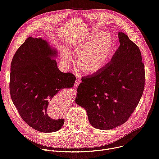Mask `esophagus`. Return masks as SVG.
Returning a JSON list of instances; mask_svg holds the SVG:
<instances>
[{
    "label": "esophagus",
    "mask_w": 159,
    "mask_h": 159,
    "mask_svg": "<svg viewBox=\"0 0 159 159\" xmlns=\"http://www.w3.org/2000/svg\"><path fill=\"white\" fill-rule=\"evenodd\" d=\"M80 82H81V80L80 79H77L75 83V87H77L79 86V85L80 84Z\"/></svg>",
    "instance_id": "esophagus-1"
}]
</instances>
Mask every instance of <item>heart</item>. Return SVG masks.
Masks as SVG:
<instances>
[{"label":"heart","mask_w":159,"mask_h":159,"mask_svg":"<svg viewBox=\"0 0 159 159\" xmlns=\"http://www.w3.org/2000/svg\"><path fill=\"white\" fill-rule=\"evenodd\" d=\"M76 54L75 62L85 74L94 75L103 70L110 63L115 50L112 36L100 30H93L89 35L76 41L71 47ZM61 54L65 61H70L69 51L62 48Z\"/></svg>","instance_id":"b5f03b06"}]
</instances>
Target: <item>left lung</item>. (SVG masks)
Returning a JSON list of instances; mask_svg holds the SVG:
<instances>
[{
	"mask_svg": "<svg viewBox=\"0 0 159 159\" xmlns=\"http://www.w3.org/2000/svg\"><path fill=\"white\" fill-rule=\"evenodd\" d=\"M120 47L105 69L82 78L75 102L90 124L108 130L125 123L138 106L145 87V68L139 48L122 32Z\"/></svg>",
	"mask_w": 159,
	"mask_h": 159,
	"instance_id": "8db88e82",
	"label": "left lung"
}]
</instances>
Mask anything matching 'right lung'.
Returning <instances> with one entry per match:
<instances>
[{
    "label": "right lung",
    "instance_id": "obj_1",
    "mask_svg": "<svg viewBox=\"0 0 159 159\" xmlns=\"http://www.w3.org/2000/svg\"><path fill=\"white\" fill-rule=\"evenodd\" d=\"M57 51L42 38L29 37L16 51L11 65L10 93L19 115L30 126L43 133L61 128L63 119L47 114L49 102L63 89L72 87L75 77L63 73L53 59Z\"/></svg>",
    "mask_w": 159,
    "mask_h": 159
}]
</instances>
